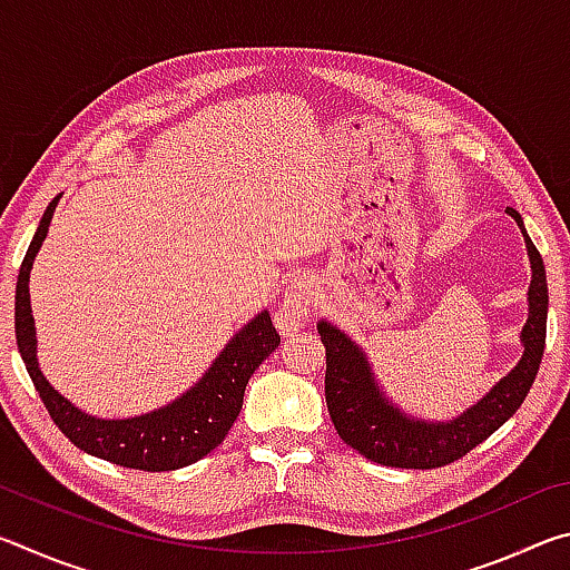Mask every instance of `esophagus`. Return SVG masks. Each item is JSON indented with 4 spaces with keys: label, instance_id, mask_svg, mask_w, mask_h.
Segmentation results:
<instances>
[{
    "label": "esophagus",
    "instance_id": "esophagus-1",
    "mask_svg": "<svg viewBox=\"0 0 570 570\" xmlns=\"http://www.w3.org/2000/svg\"><path fill=\"white\" fill-rule=\"evenodd\" d=\"M314 294L316 286L312 276L298 274L292 278L282 298V308H278V324H282L284 332H296L306 316L312 314Z\"/></svg>",
    "mask_w": 570,
    "mask_h": 570
}]
</instances>
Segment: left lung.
Here are the masks:
<instances>
[{
  "label": "left lung",
  "mask_w": 570,
  "mask_h": 570,
  "mask_svg": "<svg viewBox=\"0 0 570 570\" xmlns=\"http://www.w3.org/2000/svg\"><path fill=\"white\" fill-rule=\"evenodd\" d=\"M508 216L515 220L525 238L530 272H533L528 286V320L520 332L523 354L503 380L495 382L490 392L482 394L472 407L462 410L458 417L438 422L407 414L380 387L370 356L350 334L326 320L316 324L326 346V407L340 438L366 460L407 470L450 465L493 435L528 397L543 360L548 284L543 258L525 234L523 218L515 208H508Z\"/></svg>",
  "instance_id": "1"
}]
</instances>
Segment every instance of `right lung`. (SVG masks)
I'll return each mask as SVG.
<instances>
[{"label":"right lung","mask_w":570,"mask_h":570,"mask_svg":"<svg viewBox=\"0 0 570 570\" xmlns=\"http://www.w3.org/2000/svg\"><path fill=\"white\" fill-rule=\"evenodd\" d=\"M60 198L62 193L52 198L35 230L22 268H19L14 294L17 346L47 412L52 414L55 424L65 432V438H70L72 445L120 468L163 472L198 462L224 442L230 424L236 422L240 407H244V392L250 374L282 342L276 326L272 324V314L264 308L248 324L240 326L220 350L214 364L208 366L204 377L163 407L125 420H102L82 412L62 397L40 370L30 304V272L35 256L40 254L42 240L47 238V230H50V220Z\"/></svg>","instance_id":"right-lung-1"}]
</instances>
